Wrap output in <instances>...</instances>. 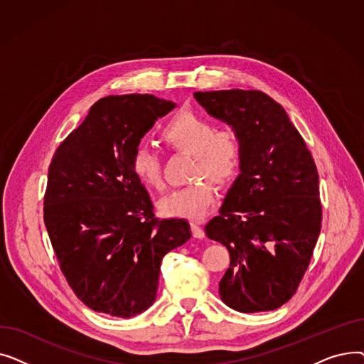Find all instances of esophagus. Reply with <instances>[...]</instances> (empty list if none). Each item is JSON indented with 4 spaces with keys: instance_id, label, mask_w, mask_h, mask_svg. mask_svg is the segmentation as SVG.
<instances>
[{
    "instance_id": "1",
    "label": "esophagus",
    "mask_w": 364,
    "mask_h": 364,
    "mask_svg": "<svg viewBox=\"0 0 364 364\" xmlns=\"http://www.w3.org/2000/svg\"><path fill=\"white\" fill-rule=\"evenodd\" d=\"M190 227H192V233H193V236H195L196 239H202V237L205 236L203 228L200 227V224H199L198 221H192V223H190Z\"/></svg>"
}]
</instances>
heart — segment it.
<instances>
[{
    "instance_id": "b5f03b06",
    "label": "heart",
    "mask_w": 364,
    "mask_h": 364,
    "mask_svg": "<svg viewBox=\"0 0 364 364\" xmlns=\"http://www.w3.org/2000/svg\"><path fill=\"white\" fill-rule=\"evenodd\" d=\"M161 139L174 150L193 156L192 178H209L220 186L236 178L242 162V144L233 128L214 129V125L206 118L184 110L164 125ZM131 169L147 188H162L159 159L147 147L134 150ZM214 186L206 180H199L172 190L161 199L159 211L165 217L200 218L214 202Z\"/></svg>"
}]
</instances>
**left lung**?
<instances>
[{"mask_svg":"<svg viewBox=\"0 0 364 364\" xmlns=\"http://www.w3.org/2000/svg\"><path fill=\"white\" fill-rule=\"evenodd\" d=\"M240 139L239 176L206 236L230 252L220 296L239 313L276 310L307 270L321 227L318 174L288 113L262 91H196Z\"/></svg>","mask_w":364,"mask_h":364,"instance_id":"8db88e82","label":"left lung"}]
</instances>
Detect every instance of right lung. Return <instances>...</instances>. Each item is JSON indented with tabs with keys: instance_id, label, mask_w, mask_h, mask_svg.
Returning <instances> with one entry per match:
<instances>
[{
	"instance_id": "obj_1",
	"label": "right lung",
	"mask_w": 364,
	"mask_h": 364,
	"mask_svg": "<svg viewBox=\"0 0 364 364\" xmlns=\"http://www.w3.org/2000/svg\"><path fill=\"white\" fill-rule=\"evenodd\" d=\"M177 105L151 94L109 95L55 150L44 223L72 291L87 307L129 318L156 299L162 258L192 237L183 218L158 221L131 158Z\"/></svg>"
}]
</instances>
